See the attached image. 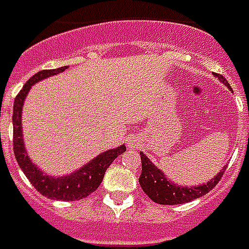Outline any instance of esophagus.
Segmentation results:
<instances>
[{
  "label": "esophagus",
  "instance_id": "esophagus-1",
  "mask_svg": "<svg viewBox=\"0 0 249 249\" xmlns=\"http://www.w3.org/2000/svg\"><path fill=\"white\" fill-rule=\"evenodd\" d=\"M127 145H129V148H136V147L139 145V142L133 137V139H129V140H127Z\"/></svg>",
  "mask_w": 249,
  "mask_h": 249
}]
</instances>
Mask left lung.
I'll use <instances>...</instances> for the list:
<instances>
[{"label": "left lung", "mask_w": 249, "mask_h": 249, "mask_svg": "<svg viewBox=\"0 0 249 249\" xmlns=\"http://www.w3.org/2000/svg\"><path fill=\"white\" fill-rule=\"evenodd\" d=\"M216 75L220 81L229 87V82L221 74H216ZM140 157H142V175L139 178L140 186L144 193L158 205H182V203H188L191 200L203 196L217 185L226 169L223 168L217 175L213 179L209 180L207 183L188 188V186L177 185L172 180L167 179L164 172L158 169L143 153H140Z\"/></svg>", "instance_id": "obj_1"}]
</instances>
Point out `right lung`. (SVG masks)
<instances>
[{
    "label": "right lung",
    "instance_id": "add662e5",
    "mask_svg": "<svg viewBox=\"0 0 249 249\" xmlns=\"http://www.w3.org/2000/svg\"><path fill=\"white\" fill-rule=\"evenodd\" d=\"M67 67H60L54 70H43L36 72L31 77L28 82L22 87V89L15 98L14 102V115H12V123H14V153L18 161V165L23 171V174L31 180L37 192L43 196L53 199V200H81L88 195L95 192L101 182L104 179L107 167L113 162V160L122 153L126 151L124 145H120L118 148H112L102 154L93 158L87 165L81 169L66 175V177H50L46 175L43 171L36 167L29 157L26 154L23 137H22V106L25 102V98L29 92L33 84L42 81L50 75H56L58 72H63Z\"/></svg>",
    "mask_w": 249,
    "mask_h": 249
}]
</instances>
